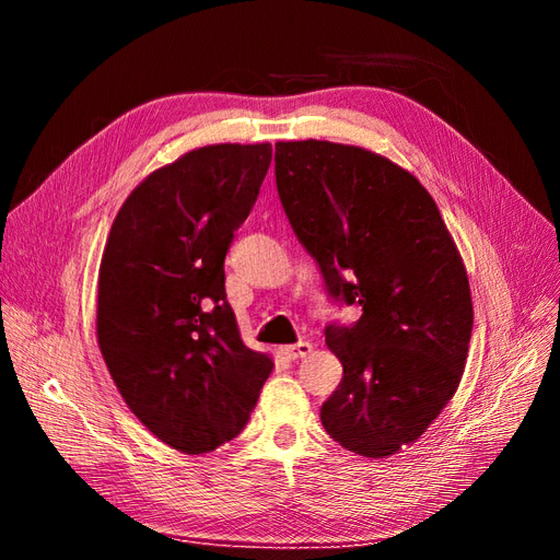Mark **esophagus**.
I'll return each instance as SVG.
<instances>
[{"label":"esophagus","instance_id":"obj_1","mask_svg":"<svg viewBox=\"0 0 560 560\" xmlns=\"http://www.w3.org/2000/svg\"><path fill=\"white\" fill-rule=\"evenodd\" d=\"M314 351V345L312 341H298V345H291V347H283L281 353L288 358V360H298V358H306Z\"/></svg>","mask_w":560,"mask_h":560}]
</instances>
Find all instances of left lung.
Instances as JSON below:
<instances>
[{
    "instance_id": "left-lung-1",
    "label": "left lung",
    "mask_w": 560,
    "mask_h": 560,
    "mask_svg": "<svg viewBox=\"0 0 560 560\" xmlns=\"http://www.w3.org/2000/svg\"><path fill=\"white\" fill-rule=\"evenodd\" d=\"M277 188L335 300L363 306L328 326L345 376L320 407L328 435L365 458L417 442L460 384L470 281L419 178L349 143L277 141Z\"/></svg>"
}]
</instances>
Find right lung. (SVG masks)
Instances as JSON below:
<instances>
[{
  "label": "right lung",
  "instance_id": "right-lung-1",
  "mask_svg": "<svg viewBox=\"0 0 560 560\" xmlns=\"http://www.w3.org/2000/svg\"><path fill=\"white\" fill-rule=\"evenodd\" d=\"M269 162V143L192 149L143 178L106 237L102 358L135 417L184 454L237 438L275 368L242 341L223 269Z\"/></svg>",
  "mask_w": 560,
  "mask_h": 560
}]
</instances>
